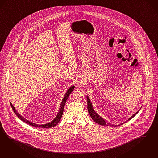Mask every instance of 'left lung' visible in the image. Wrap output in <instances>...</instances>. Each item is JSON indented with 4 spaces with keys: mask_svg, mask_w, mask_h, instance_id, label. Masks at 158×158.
<instances>
[{
    "mask_svg": "<svg viewBox=\"0 0 158 158\" xmlns=\"http://www.w3.org/2000/svg\"><path fill=\"white\" fill-rule=\"evenodd\" d=\"M87 98L88 111V112H89L90 116L91 117V118L93 119V120L96 123H97L98 124L101 125L109 126V127H113V126H114V125H112V124L110 123L105 122V120H104L103 118H102L101 117L99 116V115L96 113V112H95V111L94 110L93 106V105H92V103H91V101L89 99V98H88V96H87ZM139 111V110L138 111V112H136L135 114H134L132 117H131V118L129 119L128 121H129V120L131 119L132 118H134V117L138 113ZM125 123H126V122H125ZM122 124H123V123H121V125H122Z\"/></svg>",
    "mask_w": 158,
    "mask_h": 158,
    "instance_id": "left-lung-1",
    "label": "left lung"
}]
</instances>
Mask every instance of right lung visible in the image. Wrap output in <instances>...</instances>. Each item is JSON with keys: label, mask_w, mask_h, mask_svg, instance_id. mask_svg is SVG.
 <instances>
[{"label": "right lung", "mask_w": 158, "mask_h": 158, "mask_svg": "<svg viewBox=\"0 0 158 158\" xmlns=\"http://www.w3.org/2000/svg\"><path fill=\"white\" fill-rule=\"evenodd\" d=\"M74 89V86H72L67 91V93L65 94L64 97L63 99V101L61 103V105H60V109H59V112L57 115L56 117L53 119L52 121H51L50 123H48L46 124H44V125H39V124H35V123H32L31 122H30L29 121L27 120L26 119H25L24 118L22 117L21 115H20L19 113H18V111H16L15 108V107L13 106L12 104V103L10 102V105L12 106V108L13 109V110L14 111V112L15 113V114L18 116V118L22 120V121H23L24 123L29 124L30 125H31V126H33V127H37V128H52L53 127L56 126L58 123L60 122L61 117H62V115L63 114V111H64V108L65 104V102L67 101V99L68 98V97H69L70 94L71 93V92L73 91V89Z\"/></svg>", "instance_id": "add662e5"}]
</instances>
